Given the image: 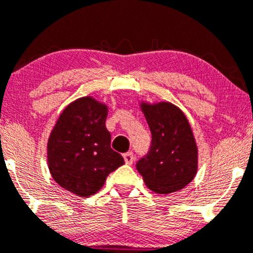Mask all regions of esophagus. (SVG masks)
I'll return each mask as SVG.
<instances>
[{"label": "esophagus", "instance_id": "1", "mask_svg": "<svg viewBox=\"0 0 253 253\" xmlns=\"http://www.w3.org/2000/svg\"><path fill=\"white\" fill-rule=\"evenodd\" d=\"M124 159L126 162V164H132L134 161V156L132 152H127V153L124 154Z\"/></svg>", "mask_w": 253, "mask_h": 253}]
</instances>
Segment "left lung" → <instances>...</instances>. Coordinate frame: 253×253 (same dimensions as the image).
<instances>
[{
    "mask_svg": "<svg viewBox=\"0 0 253 253\" xmlns=\"http://www.w3.org/2000/svg\"><path fill=\"white\" fill-rule=\"evenodd\" d=\"M152 133L149 151L136 164L146 185L158 194L178 192L194 179L198 148L185 115L170 102L141 104Z\"/></svg>",
    "mask_w": 253,
    "mask_h": 253,
    "instance_id": "1",
    "label": "left lung"
}]
</instances>
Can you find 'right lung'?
I'll list each match as a JSON object with an SVG mask.
<instances>
[{
  "label": "right lung",
  "instance_id": "right-lung-1",
  "mask_svg": "<svg viewBox=\"0 0 253 253\" xmlns=\"http://www.w3.org/2000/svg\"><path fill=\"white\" fill-rule=\"evenodd\" d=\"M106 117V105L82 97L65 107L49 136V171L61 188L78 197L99 192L107 175L125 163L111 148Z\"/></svg>",
  "mask_w": 253,
  "mask_h": 253
}]
</instances>
